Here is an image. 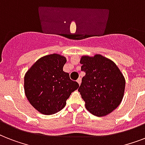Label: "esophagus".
Wrapping results in <instances>:
<instances>
[{
	"label": "esophagus",
	"instance_id": "esophagus-1",
	"mask_svg": "<svg viewBox=\"0 0 145 145\" xmlns=\"http://www.w3.org/2000/svg\"><path fill=\"white\" fill-rule=\"evenodd\" d=\"M77 82L78 83V84H79V85H80V84H81V78H80V77H79V78L77 79Z\"/></svg>",
	"mask_w": 145,
	"mask_h": 145
}]
</instances>
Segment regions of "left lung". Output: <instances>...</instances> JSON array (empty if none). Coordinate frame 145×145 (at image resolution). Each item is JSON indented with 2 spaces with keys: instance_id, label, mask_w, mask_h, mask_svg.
Returning <instances> with one entry per match:
<instances>
[{
  "instance_id": "1",
  "label": "left lung",
  "mask_w": 145,
  "mask_h": 145,
  "mask_svg": "<svg viewBox=\"0 0 145 145\" xmlns=\"http://www.w3.org/2000/svg\"><path fill=\"white\" fill-rule=\"evenodd\" d=\"M81 71L86 73L78 89L87 110L97 117L108 115L121 103L125 78L116 64L99 54L81 57Z\"/></svg>"
}]
</instances>
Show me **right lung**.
I'll return each mask as SVG.
<instances>
[{
    "mask_svg": "<svg viewBox=\"0 0 145 145\" xmlns=\"http://www.w3.org/2000/svg\"><path fill=\"white\" fill-rule=\"evenodd\" d=\"M66 58L50 54L39 59L26 72L25 93L30 104L43 114H52L65 106L66 100L78 87L63 71Z\"/></svg>",
    "mask_w": 145,
    "mask_h": 145,
    "instance_id": "obj_1",
    "label": "right lung"
}]
</instances>
